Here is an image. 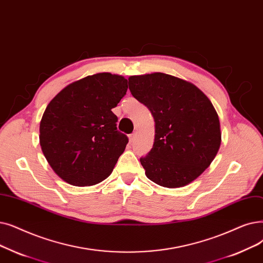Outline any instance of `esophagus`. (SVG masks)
Segmentation results:
<instances>
[{"label": "esophagus", "mask_w": 263, "mask_h": 263, "mask_svg": "<svg viewBox=\"0 0 263 263\" xmlns=\"http://www.w3.org/2000/svg\"><path fill=\"white\" fill-rule=\"evenodd\" d=\"M135 133H132V134H130L129 135V141H130V143H133L134 142V140H135Z\"/></svg>", "instance_id": "obj_1"}]
</instances>
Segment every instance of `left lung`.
I'll use <instances>...</instances> for the list:
<instances>
[{
  "label": "left lung",
  "mask_w": 263,
  "mask_h": 263,
  "mask_svg": "<svg viewBox=\"0 0 263 263\" xmlns=\"http://www.w3.org/2000/svg\"><path fill=\"white\" fill-rule=\"evenodd\" d=\"M129 89L155 119L154 146L140 159L146 176L166 188L197 179L221 144L218 114L210 99L193 84L164 73L130 76Z\"/></svg>",
  "instance_id": "obj_1"
}]
</instances>
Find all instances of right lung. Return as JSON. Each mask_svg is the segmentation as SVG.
I'll return each instance as SVG.
<instances>
[{"label":"right lung","instance_id":"1","mask_svg":"<svg viewBox=\"0 0 263 263\" xmlns=\"http://www.w3.org/2000/svg\"><path fill=\"white\" fill-rule=\"evenodd\" d=\"M121 75L98 73L63 88L40 123L42 152L54 173L77 187L107 178L128 144L111 111L127 93Z\"/></svg>","mask_w":263,"mask_h":263}]
</instances>
